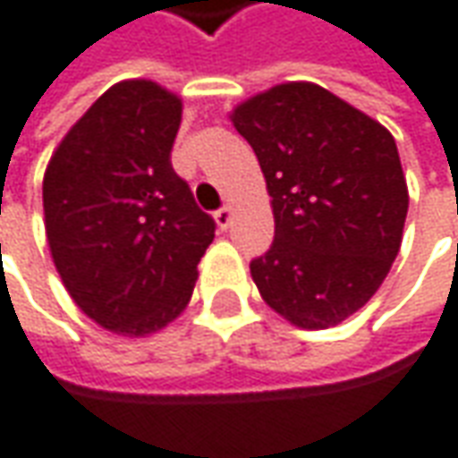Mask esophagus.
<instances>
[{
    "instance_id": "esophagus-1",
    "label": "esophagus",
    "mask_w": 458,
    "mask_h": 458,
    "mask_svg": "<svg viewBox=\"0 0 458 458\" xmlns=\"http://www.w3.org/2000/svg\"><path fill=\"white\" fill-rule=\"evenodd\" d=\"M215 223H217V228L220 230H228V225L233 223V210H230V208H220V210L215 213Z\"/></svg>"
}]
</instances>
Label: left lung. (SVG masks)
I'll use <instances>...</instances> for the list:
<instances>
[{
	"instance_id": "8db88e82",
	"label": "left lung",
	"mask_w": 458,
	"mask_h": 458,
	"mask_svg": "<svg viewBox=\"0 0 458 458\" xmlns=\"http://www.w3.org/2000/svg\"><path fill=\"white\" fill-rule=\"evenodd\" d=\"M274 208V243L250 260L268 307L301 329L362 309L401 250L408 187L395 139L314 83H281L241 103Z\"/></svg>"
}]
</instances>
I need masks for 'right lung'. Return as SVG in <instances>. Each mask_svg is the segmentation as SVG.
Instances as JSON below:
<instances>
[{
  "label": "right lung",
  "mask_w": 458,
  "mask_h": 458,
  "mask_svg": "<svg viewBox=\"0 0 458 458\" xmlns=\"http://www.w3.org/2000/svg\"><path fill=\"white\" fill-rule=\"evenodd\" d=\"M182 101L121 81L78 119L42 180L45 233L72 301L108 332L144 337L187 307L215 238L172 169Z\"/></svg>",
  "instance_id": "add662e5"
}]
</instances>
